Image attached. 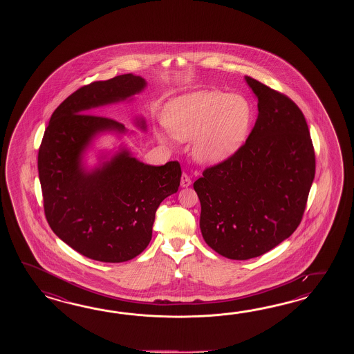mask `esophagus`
<instances>
[{
    "label": "esophagus",
    "mask_w": 354,
    "mask_h": 354,
    "mask_svg": "<svg viewBox=\"0 0 354 354\" xmlns=\"http://www.w3.org/2000/svg\"><path fill=\"white\" fill-rule=\"evenodd\" d=\"M191 185V178H189V176L187 174H182V177H180V186L182 187H188Z\"/></svg>",
    "instance_id": "obj_1"
}]
</instances>
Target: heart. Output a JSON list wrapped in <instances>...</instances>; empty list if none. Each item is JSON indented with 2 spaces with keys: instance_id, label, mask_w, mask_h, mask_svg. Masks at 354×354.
<instances>
[{
  "instance_id": "heart-1",
  "label": "heart",
  "mask_w": 354,
  "mask_h": 354,
  "mask_svg": "<svg viewBox=\"0 0 354 354\" xmlns=\"http://www.w3.org/2000/svg\"><path fill=\"white\" fill-rule=\"evenodd\" d=\"M252 122V106L241 95L198 91L167 105L165 124L174 138L192 140V154L203 165H218L239 151ZM160 139L165 136L159 134Z\"/></svg>"
}]
</instances>
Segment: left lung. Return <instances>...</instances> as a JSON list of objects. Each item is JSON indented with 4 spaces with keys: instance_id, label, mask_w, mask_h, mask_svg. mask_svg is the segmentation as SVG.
Wrapping results in <instances>:
<instances>
[{
    "instance_id": "1",
    "label": "left lung",
    "mask_w": 354,
    "mask_h": 354,
    "mask_svg": "<svg viewBox=\"0 0 354 354\" xmlns=\"http://www.w3.org/2000/svg\"><path fill=\"white\" fill-rule=\"evenodd\" d=\"M258 118L245 144L194 183L200 229L220 256L245 261L270 252L297 229L315 177V153L299 106L245 77Z\"/></svg>"
}]
</instances>
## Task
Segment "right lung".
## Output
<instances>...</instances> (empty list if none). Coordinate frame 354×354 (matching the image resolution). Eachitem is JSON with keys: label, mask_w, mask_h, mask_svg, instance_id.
Returning a JSON list of instances; mask_svg holds the SVG:
<instances>
[{"label": "right lung", "mask_w": 354, "mask_h": 354, "mask_svg": "<svg viewBox=\"0 0 354 354\" xmlns=\"http://www.w3.org/2000/svg\"><path fill=\"white\" fill-rule=\"evenodd\" d=\"M140 75H116L68 96L54 111L38 154L44 212L55 235L82 256L120 263L139 256L151 239L160 203L180 187V166H149L121 147L88 169L83 157L104 133H128L125 127L95 115L100 106L125 101L145 88ZM136 125L145 130V121Z\"/></svg>", "instance_id": "obj_1"}]
</instances>
